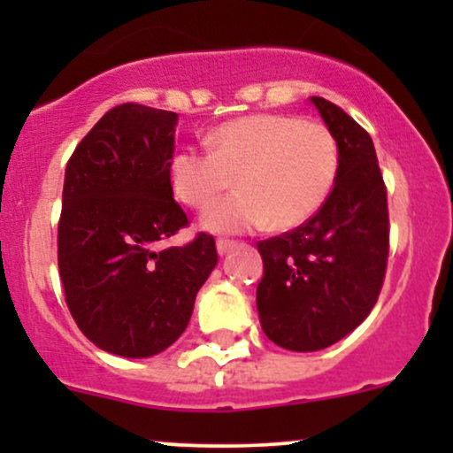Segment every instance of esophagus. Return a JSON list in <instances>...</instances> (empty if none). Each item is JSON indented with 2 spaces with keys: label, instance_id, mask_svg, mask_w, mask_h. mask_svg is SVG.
<instances>
[{
  "label": "esophagus",
  "instance_id": "obj_1",
  "mask_svg": "<svg viewBox=\"0 0 453 453\" xmlns=\"http://www.w3.org/2000/svg\"><path fill=\"white\" fill-rule=\"evenodd\" d=\"M234 247H236V242L227 241V238H219V241H217V251H219V256H226V253Z\"/></svg>",
  "mask_w": 453,
  "mask_h": 453
}]
</instances>
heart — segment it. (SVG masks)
<instances>
[{
  "label": "heart",
  "mask_w": 453,
  "mask_h": 453,
  "mask_svg": "<svg viewBox=\"0 0 453 453\" xmlns=\"http://www.w3.org/2000/svg\"><path fill=\"white\" fill-rule=\"evenodd\" d=\"M211 144L212 150L174 153L168 176L174 196L196 209L237 176L239 191L202 212V226L212 232L303 226L327 200L341 165L334 132L292 114L232 119L211 134Z\"/></svg>",
  "instance_id": "heart-1"
}]
</instances>
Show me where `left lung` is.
Masks as SVG:
<instances>
[{"label": "left lung", "instance_id": "8db88e82", "mask_svg": "<svg viewBox=\"0 0 453 453\" xmlns=\"http://www.w3.org/2000/svg\"><path fill=\"white\" fill-rule=\"evenodd\" d=\"M341 149L334 189L309 221L257 242L264 334L289 351L334 345L366 319L386 277L388 191L372 138L336 104L311 97Z\"/></svg>", "mask_w": 453, "mask_h": 453}]
</instances>
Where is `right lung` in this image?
Returning <instances> with one entry per match:
<instances>
[{
    "label": "right lung",
    "mask_w": 453,
    "mask_h": 453,
    "mask_svg": "<svg viewBox=\"0 0 453 453\" xmlns=\"http://www.w3.org/2000/svg\"><path fill=\"white\" fill-rule=\"evenodd\" d=\"M176 119L142 104L114 106L67 161L57 234L65 304L82 334L114 356L168 349L217 266L204 232L155 251L189 223L168 176Z\"/></svg>",
    "instance_id": "obj_1"
}]
</instances>
